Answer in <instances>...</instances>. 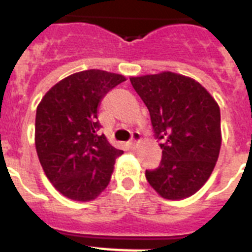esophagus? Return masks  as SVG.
<instances>
[{"label": "esophagus", "mask_w": 252, "mask_h": 252, "mask_svg": "<svg viewBox=\"0 0 252 252\" xmlns=\"http://www.w3.org/2000/svg\"><path fill=\"white\" fill-rule=\"evenodd\" d=\"M140 139H141V135H140V132H133L132 137H131L130 142H128L131 148H135V146L137 145V142L140 141Z\"/></svg>", "instance_id": "34e87169"}]
</instances>
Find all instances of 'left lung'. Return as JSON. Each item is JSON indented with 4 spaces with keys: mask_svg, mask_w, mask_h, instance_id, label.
<instances>
[{
    "mask_svg": "<svg viewBox=\"0 0 252 252\" xmlns=\"http://www.w3.org/2000/svg\"><path fill=\"white\" fill-rule=\"evenodd\" d=\"M150 112L160 142V165L146 170L149 184L162 198L194 194L215 169L221 149L217 102L194 79L171 72L130 78Z\"/></svg>",
    "mask_w": 252,
    "mask_h": 252,
    "instance_id": "obj_1",
    "label": "left lung"
}]
</instances>
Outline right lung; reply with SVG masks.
Instances as JSON below:
<instances>
[{
    "label": "right lung",
    "mask_w": 252,
    "mask_h": 252,
    "mask_svg": "<svg viewBox=\"0 0 252 252\" xmlns=\"http://www.w3.org/2000/svg\"><path fill=\"white\" fill-rule=\"evenodd\" d=\"M121 74L90 69L51 87L37 106L35 146L45 175L58 192L73 201L94 199L108 186L116 159L101 128L98 106Z\"/></svg>",
    "instance_id": "add662e5"
}]
</instances>
